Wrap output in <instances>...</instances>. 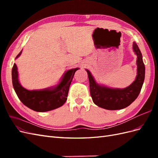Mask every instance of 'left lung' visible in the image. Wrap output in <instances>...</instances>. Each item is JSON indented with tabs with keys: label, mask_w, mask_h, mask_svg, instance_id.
I'll return each instance as SVG.
<instances>
[{
	"label": "left lung",
	"mask_w": 158,
	"mask_h": 158,
	"mask_svg": "<svg viewBox=\"0 0 158 158\" xmlns=\"http://www.w3.org/2000/svg\"><path fill=\"white\" fill-rule=\"evenodd\" d=\"M133 51L137 56V75L135 80L123 89L112 88L98 84L89 70L88 73L90 95L94 103L99 107L107 110H118L128 107L139 95L145 78V66L142 55L136 42L133 43Z\"/></svg>",
	"instance_id": "left-lung-1"
}]
</instances>
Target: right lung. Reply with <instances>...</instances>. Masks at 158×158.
Wrapping results in <instances>:
<instances>
[{
	"label": "right lung",
	"instance_id": "1",
	"mask_svg": "<svg viewBox=\"0 0 158 158\" xmlns=\"http://www.w3.org/2000/svg\"><path fill=\"white\" fill-rule=\"evenodd\" d=\"M22 52H20L16 59L21 55ZM78 69L75 68L66 71L60 82L55 86L28 90L19 82L18 68L14 63L12 70V85L18 98L24 106L37 112L49 111L61 107L66 102L71 82L76 71Z\"/></svg>",
	"mask_w": 158,
	"mask_h": 158
}]
</instances>
